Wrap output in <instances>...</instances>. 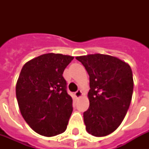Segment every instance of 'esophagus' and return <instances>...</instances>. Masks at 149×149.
Wrapping results in <instances>:
<instances>
[{"instance_id": "34e87169", "label": "esophagus", "mask_w": 149, "mask_h": 149, "mask_svg": "<svg viewBox=\"0 0 149 149\" xmlns=\"http://www.w3.org/2000/svg\"><path fill=\"white\" fill-rule=\"evenodd\" d=\"M74 95L77 98L80 97H81V95H82L81 91H80V90H78L77 91H76V92H75V93H74Z\"/></svg>"}]
</instances>
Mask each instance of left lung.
Listing matches in <instances>:
<instances>
[{"mask_svg": "<svg viewBox=\"0 0 149 149\" xmlns=\"http://www.w3.org/2000/svg\"><path fill=\"white\" fill-rule=\"evenodd\" d=\"M90 76V107L84 113L88 133L108 135L124 120L132 101L134 82L130 65L113 56H77Z\"/></svg>", "mask_w": 149, "mask_h": 149, "instance_id": "left-lung-1", "label": "left lung"}]
</instances>
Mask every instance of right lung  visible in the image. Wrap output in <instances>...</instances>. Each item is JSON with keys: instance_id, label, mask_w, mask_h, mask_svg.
I'll use <instances>...</instances> for the list:
<instances>
[{"instance_id": "add662e5", "label": "right lung", "mask_w": 149, "mask_h": 149, "mask_svg": "<svg viewBox=\"0 0 149 149\" xmlns=\"http://www.w3.org/2000/svg\"><path fill=\"white\" fill-rule=\"evenodd\" d=\"M72 56L48 53L22 67L16 97L22 117L38 134L56 136L65 131L72 112L63 72Z\"/></svg>"}]
</instances>
